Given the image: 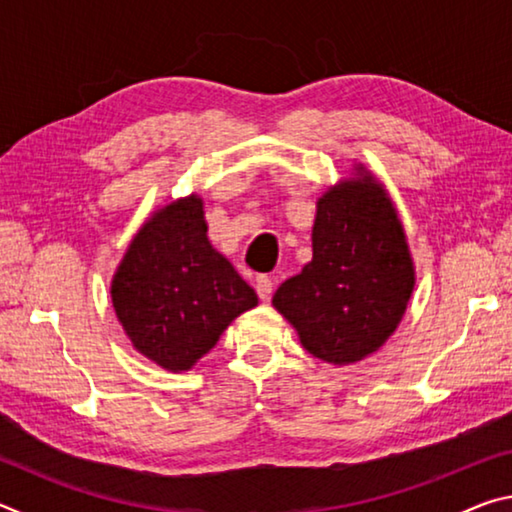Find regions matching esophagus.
I'll use <instances>...</instances> for the list:
<instances>
[{
  "label": "esophagus",
  "instance_id": "1",
  "mask_svg": "<svg viewBox=\"0 0 512 512\" xmlns=\"http://www.w3.org/2000/svg\"><path fill=\"white\" fill-rule=\"evenodd\" d=\"M255 291L259 300H268L273 296V280L268 275H257L255 280Z\"/></svg>",
  "mask_w": 512,
  "mask_h": 512
}]
</instances>
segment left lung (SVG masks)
Masks as SVG:
<instances>
[{
    "label": "left lung",
    "instance_id": "8db88e82",
    "mask_svg": "<svg viewBox=\"0 0 512 512\" xmlns=\"http://www.w3.org/2000/svg\"><path fill=\"white\" fill-rule=\"evenodd\" d=\"M311 248V262L280 284L273 307L316 359L361 361L400 325L415 284L404 228L372 173L357 167V178L318 198Z\"/></svg>",
    "mask_w": 512,
    "mask_h": 512
}]
</instances>
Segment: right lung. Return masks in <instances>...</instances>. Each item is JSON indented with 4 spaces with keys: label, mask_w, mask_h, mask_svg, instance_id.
I'll use <instances>...</instances> for the list:
<instances>
[{
    "label": "right lung",
    "mask_w": 512,
    "mask_h": 512,
    "mask_svg": "<svg viewBox=\"0 0 512 512\" xmlns=\"http://www.w3.org/2000/svg\"><path fill=\"white\" fill-rule=\"evenodd\" d=\"M201 196L155 212L133 237L110 296L133 348L164 370H189L257 293L207 241Z\"/></svg>",
    "instance_id": "1"
}]
</instances>
